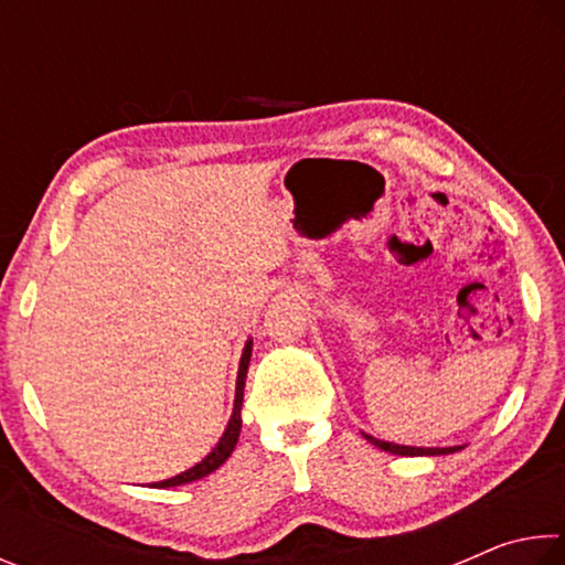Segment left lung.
<instances>
[{"instance_id":"left-lung-1","label":"left lung","mask_w":565,"mask_h":565,"mask_svg":"<svg viewBox=\"0 0 565 565\" xmlns=\"http://www.w3.org/2000/svg\"><path fill=\"white\" fill-rule=\"evenodd\" d=\"M369 444H374L381 451H388L394 456H446V454H454L458 448L463 446H446V448H424V446H401V444H391V441H381V438H374L371 434H363Z\"/></svg>"}]
</instances>
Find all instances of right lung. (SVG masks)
I'll use <instances>...</instances> for the list:
<instances>
[{
	"label": "right lung",
	"mask_w": 565,
	"mask_h": 565,
	"mask_svg": "<svg viewBox=\"0 0 565 565\" xmlns=\"http://www.w3.org/2000/svg\"><path fill=\"white\" fill-rule=\"evenodd\" d=\"M252 347L254 341L248 339L244 343V351H242V361H238V374H236V394H234V411H232V418H228V424L224 428L222 438H218L216 446L209 451L202 461L194 463L186 471H181L171 478H164V481H157L151 483V489H174V486H184L191 481H199V478H204L209 473H214L218 466H222L228 456H232L234 446L238 441V434H242V404H244V386H246V371H248V361H252Z\"/></svg>",
	"instance_id": "1"
}]
</instances>
